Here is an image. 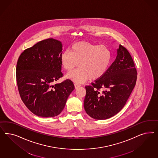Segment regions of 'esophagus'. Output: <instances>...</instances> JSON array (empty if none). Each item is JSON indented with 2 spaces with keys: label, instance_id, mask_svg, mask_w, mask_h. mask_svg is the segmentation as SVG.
Masks as SVG:
<instances>
[{
  "label": "esophagus",
  "instance_id": "obj_1",
  "mask_svg": "<svg viewBox=\"0 0 158 158\" xmlns=\"http://www.w3.org/2000/svg\"><path fill=\"white\" fill-rule=\"evenodd\" d=\"M74 85H75V89H77L78 87H81V85H79V84H78V83H75L74 84Z\"/></svg>",
  "mask_w": 158,
  "mask_h": 158
}]
</instances>
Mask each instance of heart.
<instances>
[{
  "instance_id": "1",
  "label": "heart",
  "mask_w": 158,
  "mask_h": 158,
  "mask_svg": "<svg viewBox=\"0 0 158 158\" xmlns=\"http://www.w3.org/2000/svg\"><path fill=\"white\" fill-rule=\"evenodd\" d=\"M110 50L104 45L80 42L73 44L71 52L66 50L61 56L63 68L68 72L78 65L80 68L67 74V77L77 83L90 79H100L107 72L111 61Z\"/></svg>"
}]
</instances>
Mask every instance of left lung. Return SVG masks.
I'll use <instances>...</instances> for the list:
<instances>
[{
	"label": "left lung",
	"mask_w": 158,
	"mask_h": 158,
	"mask_svg": "<svg viewBox=\"0 0 158 158\" xmlns=\"http://www.w3.org/2000/svg\"><path fill=\"white\" fill-rule=\"evenodd\" d=\"M137 73L127 50L119 44L114 62L104 76L86 86L84 108L93 119L104 120L124 107L134 89ZM102 89L103 91L100 93Z\"/></svg>",
	"instance_id": "obj_1"
}]
</instances>
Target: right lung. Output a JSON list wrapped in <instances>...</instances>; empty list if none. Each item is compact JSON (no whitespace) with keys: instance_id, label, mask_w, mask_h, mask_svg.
Segmentation results:
<instances>
[{"instance_id":"obj_1","label":"right lung","mask_w":158,"mask_h":158,"mask_svg":"<svg viewBox=\"0 0 158 158\" xmlns=\"http://www.w3.org/2000/svg\"><path fill=\"white\" fill-rule=\"evenodd\" d=\"M62 52L61 42L50 38L25 50L19 58L16 77L19 95L29 110L38 116L59 115L75 89L69 79L53 85L62 77Z\"/></svg>"}]
</instances>
